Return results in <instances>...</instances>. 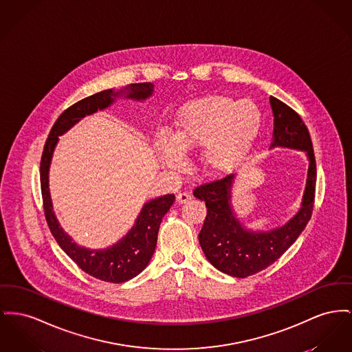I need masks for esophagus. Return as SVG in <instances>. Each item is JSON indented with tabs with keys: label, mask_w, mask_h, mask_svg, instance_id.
Here are the masks:
<instances>
[{
	"label": "esophagus",
	"mask_w": 352,
	"mask_h": 352,
	"mask_svg": "<svg viewBox=\"0 0 352 352\" xmlns=\"http://www.w3.org/2000/svg\"><path fill=\"white\" fill-rule=\"evenodd\" d=\"M191 195L188 194V192H179L178 195H177V202L178 204H187V202H190L191 201Z\"/></svg>",
	"instance_id": "1"
}]
</instances>
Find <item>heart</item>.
<instances>
[{
  "mask_svg": "<svg viewBox=\"0 0 352 352\" xmlns=\"http://www.w3.org/2000/svg\"><path fill=\"white\" fill-rule=\"evenodd\" d=\"M262 127V114L251 101L212 94L184 104L173 138L162 137L157 147L168 168L179 170L185 151L205 145L202 160L212 173H226L243 164Z\"/></svg>",
  "mask_w": 352,
  "mask_h": 352,
  "instance_id": "b5f03b06",
  "label": "heart"
}]
</instances>
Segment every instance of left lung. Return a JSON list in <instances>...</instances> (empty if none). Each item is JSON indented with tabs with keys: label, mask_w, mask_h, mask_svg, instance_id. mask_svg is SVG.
<instances>
[{
	"label": "left lung",
	"mask_w": 352,
	"mask_h": 352,
	"mask_svg": "<svg viewBox=\"0 0 352 352\" xmlns=\"http://www.w3.org/2000/svg\"><path fill=\"white\" fill-rule=\"evenodd\" d=\"M270 104L274 114L271 147L302 150L310 162L302 207L296 215L280 228L251 231L242 226L231 208L232 174L194 190L195 198L205 201L207 207L198 235L199 245L215 269L235 278L254 275L279 259L305 230L314 208L316 162L310 133L299 114L285 102L270 97Z\"/></svg>",
	"instance_id": "left-lung-1"
}]
</instances>
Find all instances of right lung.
I'll use <instances>...</instances> for the list:
<instances>
[{
    "mask_svg": "<svg viewBox=\"0 0 352 352\" xmlns=\"http://www.w3.org/2000/svg\"><path fill=\"white\" fill-rule=\"evenodd\" d=\"M154 85L150 82L131 83L124 90L114 91L111 89L100 91L90 97L67 107L53 124L41 157L42 202L47 226L60 248L78 265L86 274L109 283H122L137 276L148 265L157 246L158 230L162 218L175 201L174 194H167L148 201L142 207L135 225L124 238L104 250H90L81 248L72 241V238L60 226L49 192V167L53 157L54 147L58 142V135H63L73 124L90 116L97 110H104L114 102L117 97L144 101L153 94Z\"/></svg>",
    "mask_w": 352,
    "mask_h": 352,
    "instance_id": "add662e5",
    "label": "right lung"
}]
</instances>
